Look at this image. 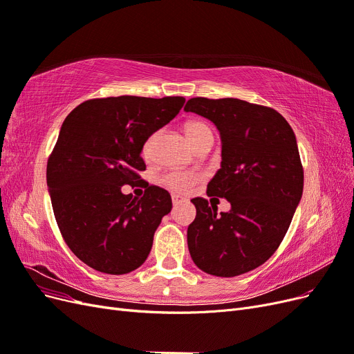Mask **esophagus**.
Instances as JSON below:
<instances>
[{
	"label": "esophagus",
	"mask_w": 354,
	"mask_h": 354,
	"mask_svg": "<svg viewBox=\"0 0 354 354\" xmlns=\"http://www.w3.org/2000/svg\"><path fill=\"white\" fill-rule=\"evenodd\" d=\"M171 199H173V205H174V207L180 205L181 202H185V201H186L185 198H181V196H178V195H173V196H171Z\"/></svg>",
	"instance_id": "1"
}]
</instances>
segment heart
Listing matches in <instances>:
<instances>
[{
  "mask_svg": "<svg viewBox=\"0 0 354 354\" xmlns=\"http://www.w3.org/2000/svg\"><path fill=\"white\" fill-rule=\"evenodd\" d=\"M186 136L190 140V143L194 145L195 147L203 140V138L212 136L211 128L202 121H190L186 124L185 127ZM156 134H152L151 137L147 138L143 145V156L149 158L152 155L153 151V143H155ZM201 180V174L195 173V171H168L167 174L162 176L160 181L165 187H168L169 190L177 192V194H186L192 187H194L198 181Z\"/></svg>",
  "mask_w": 354,
  "mask_h": 354,
  "instance_id": "obj_1",
  "label": "heart"
}]
</instances>
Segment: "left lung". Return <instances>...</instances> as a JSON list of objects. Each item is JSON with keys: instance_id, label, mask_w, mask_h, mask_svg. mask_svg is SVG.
<instances>
[{"instance_id": "left-lung-1", "label": "left lung", "mask_w": 354, "mask_h": 354, "mask_svg": "<svg viewBox=\"0 0 354 354\" xmlns=\"http://www.w3.org/2000/svg\"><path fill=\"white\" fill-rule=\"evenodd\" d=\"M185 111L218 128L223 160L207 195L232 205L218 214L205 198L192 199L196 217L187 227L190 257L208 274H243L279 248L301 199L304 169L295 134L277 111L239 99L195 97Z\"/></svg>"}]
</instances>
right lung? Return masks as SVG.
Here are the masks:
<instances>
[{
  "instance_id": "1",
  "label": "right lung",
  "mask_w": 354,
  "mask_h": 354,
  "mask_svg": "<svg viewBox=\"0 0 354 354\" xmlns=\"http://www.w3.org/2000/svg\"><path fill=\"white\" fill-rule=\"evenodd\" d=\"M185 97L120 95L85 100L63 121L47 162V186L59 230L71 251L91 269L125 274L152 250L160 220L173 208L162 187L124 195V185L146 169L149 136L183 108Z\"/></svg>"
}]
</instances>
